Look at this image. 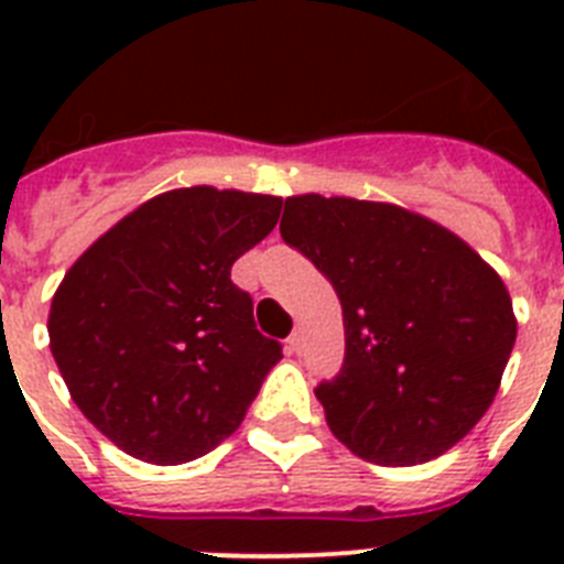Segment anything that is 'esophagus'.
Wrapping results in <instances>:
<instances>
[{"instance_id": "esophagus-1", "label": "esophagus", "mask_w": 564, "mask_h": 564, "mask_svg": "<svg viewBox=\"0 0 564 564\" xmlns=\"http://www.w3.org/2000/svg\"><path fill=\"white\" fill-rule=\"evenodd\" d=\"M286 345H290L292 354H301V348H304V330H295V334L286 339Z\"/></svg>"}]
</instances>
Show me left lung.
I'll list each match as a JSON object with an SVG mask.
<instances>
[{"label": "left lung", "mask_w": 564, "mask_h": 564, "mask_svg": "<svg viewBox=\"0 0 564 564\" xmlns=\"http://www.w3.org/2000/svg\"><path fill=\"white\" fill-rule=\"evenodd\" d=\"M281 237L343 304L345 362L316 389L334 436L377 465L430 463L468 436L518 334L500 274L456 234L386 202L292 195Z\"/></svg>", "instance_id": "left-lung-1"}]
</instances>
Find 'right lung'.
<instances>
[{
    "mask_svg": "<svg viewBox=\"0 0 564 564\" xmlns=\"http://www.w3.org/2000/svg\"><path fill=\"white\" fill-rule=\"evenodd\" d=\"M283 198L170 189L101 234L57 286L48 348L75 406L134 459H198L242 424L281 343L254 325L230 265Z\"/></svg>",
    "mask_w": 564,
    "mask_h": 564,
    "instance_id": "1",
    "label": "right lung"
}]
</instances>
